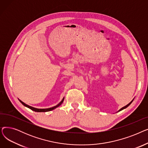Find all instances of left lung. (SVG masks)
I'll return each mask as SVG.
<instances>
[{
	"label": "left lung",
	"mask_w": 148,
	"mask_h": 148,
	"mask_svg": "<svg viewBox=\"0 0 148 148\" xmlns=\"http://www.w3.org/2000/svg\"><path fill=\"white\" fill-rule=\"evenodd\" d=\"M133 100H132V101H131V102H130V103H129V104H127V106H125V107H122V108H121V109H120V110H119V112H120V111H121V110H123V109H124V108H127V107H128V106H130V104H131V103H132V102H133Z\"/></svg>",
	"instance_id": "1"
}]
</instances>
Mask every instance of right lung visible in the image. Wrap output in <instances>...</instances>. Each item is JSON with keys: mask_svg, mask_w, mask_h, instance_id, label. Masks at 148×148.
<instances>
[{"mask_svg": "<svg viewBox=\"0 0 148 148\" xmlns=\"http://www.w3.org/2000/svg\"><path fill=\"white\" fill-rule=\"evenodd\" d=\"M64 100V98H63V99H62V100L61 101H60L57 106H54V107H51V108H34V107H31V106H28L27 104H25V103H23V101H21V100L19 99V101H20L21 102V103L23 106H26V107L29 108L30 109H31L32 110L35 111V112H49V111H51V110H54V108H56L58 107L59 106H60L62 104V103H63Z\"/></svg>", "mask_w": 148, "mask_h": 148, "instance_id": "obj_1", "label": "right lung"}]
</instances>
